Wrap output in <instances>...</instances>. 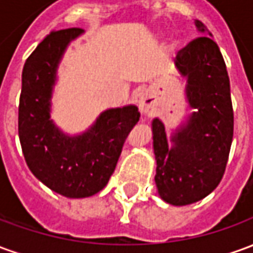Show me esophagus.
<instances>
[{
  "instance_id": "34e87169",
  "label": "esophagus",
  "mask_w": 253,
  "mask_h": 253,
  "mask_svg": "<svg viewBox=\"0 0 253 253\" xmlns=\"http://www.w3.org/2000/svg\"><path fill=\"white\" fill-rule=\"evenodd\" d=\"M153 99H152V96L149 93H142L139 96V99H138V107H139V111H141V114H149L150 111L153 110Z\"/></svg>"
}]
</instances>
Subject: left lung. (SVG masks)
I'll return each mask as SVG.
<instances>
[{"label":"left lung","instance_id":"left-lung-1","mask_svg":"<svg viewBox=\"0 0 253 253\" xmlns=\"http://www.w3.org/2000/svg\"><path fill=\"white\" fill-rule=\"evenodd\" d=\"M203 35L211 34L195 20ZM199 36L177 52L176 67L187 78L186 96L194 110L170 137L163 122H152L157 168L156 186L161 199L186 206L217 188L228 163L233 139V107L226 65L217 43Z\"/></svg>","mask_w":253,"mask_h":253}]
</instances>
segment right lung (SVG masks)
Segmentation results:
<instances>
[{"label":"right lung","mask_w":253,"mask_h":253,"mask_svg":"<svg viewBox=\"0 0 253 253\" xmlns=\"http://www.w3.org/2000/svg\"><path fill=\"white\" fill-rule=\"evenodd\" d=\"M81 28L52 31L25 61L19 104V138L31 172L67 198H86L107 186L127 135L139 121L135 105L101 112L83 134L67 135L50 119L58 65Z\"/></svg>","instance_id":"add662e5"}]
</instances>
